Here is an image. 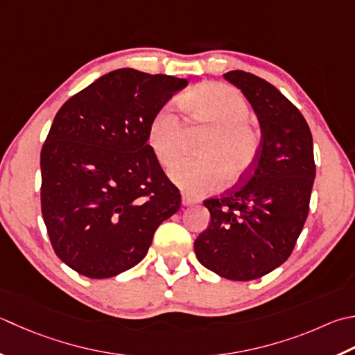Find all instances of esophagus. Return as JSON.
<instances>
[{
  "label": "esophagus",
  "mask_w": 355,
  "mask_h": 355,
  "mask_svg": "<svg viewBox=\"0 0 355 355\" xmlns=\"http://www.w3.org/2000/svg\"><path fill=\"white\" fill-rule=\"evenodd\" d=\"M197 203H198V200L192 198V197H189V196H183V198H182V205H183L184 207L193 206V205H197Z\"/></svg>",
  "instance_id": "obj_1"
}]
</instances>
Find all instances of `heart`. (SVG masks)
I'll return each instance as SVG.
<instances>
[{"label": "heart", "mask_w": 355, "mask_h": 355, "mask_svg": "<svg viewBox=\"0 0 355 355\" xmlns=\"http://www.w3.org/2000/svg\"><path fill=\"white\" fill-rule=\"evenodd\" d=\"M182 106L193 121L212 129L201 143L200 159H184L169 171V178L191 196H203L232 184L252 171L260 152V134L251 123V107L237 89L220 83L187 92ZM146 141L157 162L168 168L182 155V124L171 107L158 109L146 129Z\"/></svg>", "instance_id": "1"}]
</instances>
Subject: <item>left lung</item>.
Returning <instances> with one entry per match:
<instances>
[{"mask_svg":"<svg viewBox=\"0 0 355 355\" xmlns=\"http://www.w3.org/2000/svg\"><path fill=\"white\" fill-rule=\"evenodd\" d=\"M223 76L259 118L260 152L240 186L205 201L211 225L193 249L215 274L249 282L279 268L293 252L309 211L314 146L306 120L279 89L243 71Z\"/></svg>","mask_w":355,"mask_h":355,"instance_id":"obj_1","label":"left lung"}]
</instances>
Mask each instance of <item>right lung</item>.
<instances>
[{
	"instance_id": "add662e5",
	"label": "right lung",
	"mask_w": 355,
	"mask_h": 355,
	"mask_svg": "<svg viewBox=\"0 0 355 355\" xmlns=\"http://www.w3.org/2000/svg\"><path fill=\"white\" fill-rule=\"evenodd\" d=\"M187 80L116 69L62 104L41 149V212L53 251L89 279L140 263L182 196L146 141Z\"/></svg>"
}]
</instances>
